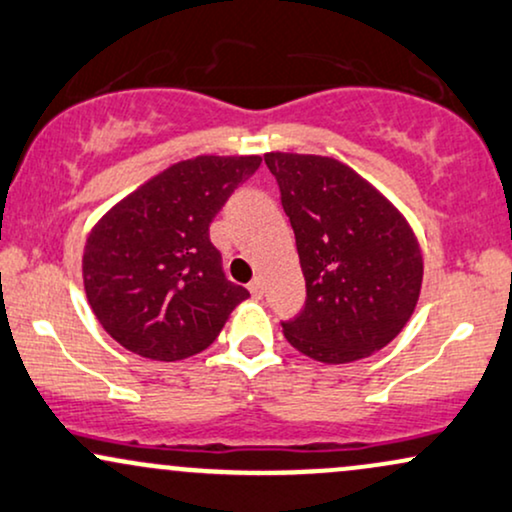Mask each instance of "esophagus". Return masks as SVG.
Wrapping results in <instances>:
<instances>
[{
  "mask_svg": "<svg viewBox=\"0 0 512 512\" xmlns=\"http://www.w3.org/2000/svg\"><path fill=\"white\" fill-rule=\"evenodd\" d=\"M248 291H250L252 295H255V298H262V293H264V281H262V276H255V279L250 281Z\"/></svg>",
  "mask_w": 512,
  "mask_h": 512,
  "instance_id": "1",
  "label": "esophagus"
}]
</instances>
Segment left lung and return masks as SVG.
<instances>
[{
  "instance_id": "left-lung-1",
  "label": "left lung",
  "mask_w": 512,
  "mask_h": 512,
  "mask_svg": "<svg viewBox=\"0 0 512 512\" xmlns=\"http://www.w3.org/2000/svg\"><path fill=\"white\" fill-rule=\"evenodd\" d=\"M291 219L307 300L283 336L324 362L365 360L410 322L424 257L405 214L336 157L267 152Z\"/></svg>"
}]
</instances>
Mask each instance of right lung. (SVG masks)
<instances>
[{"label": "right lung", "mask_w": 512, "mask_h": 512, "mask_svg": "<svg viewBox=\"0 0 512 512\" xmlns=\"http://www.w3.org/2000/svg\"><path fill=\"white\" fill-rule=\"evenodd\" d=\"M260 155H200L166 166L92 226L83 286L102 329L159 362L202 353L248 298L221 272L209 224Z\"/></svg>", "instance_id": "add662e5"}]
</instances>
